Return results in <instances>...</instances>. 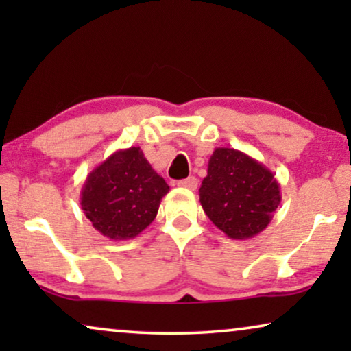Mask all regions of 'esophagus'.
Returning a JSON list of instances; mask_svg holds the SVG:
<instances>
[{
	"mask_svg": "<svg viewBox=\"0 0 351 351\" xmlns=\"http://www.w3.org/2000/svg\"><path fill=\"white\" fill-rule=\"evenodd\" d=\"M180 186V189H186V190H196L198 189V179L196 177H186V179L180 180L179 184H177Z\"/></svg>",
	"mask_w": 351,
	"mask_h": 351,
	"instance_id": "esophagus-1",
	"label": "esophagus"
}]
</instances>
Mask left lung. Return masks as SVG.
Segmentation results:
<instances>
[{
	"instance_id": "left-lung-1",
	"label": "left lung",
	"mask_w": 351,
	"mask_h": 351,
	"mask_svg": "<svg viewBox=\"0 0 351 351\" xmlns=\"http://www.w3.org/2000/svg\"><path fill=\"white\" fill-rule=\"evenodd\" d=\"M199 201L215 227L233 239L263 232L281 203L280 184L270 169L234 148H215Z\"/></svg>"
}]
</instances>
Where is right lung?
Wrapping results in <instances>:
<instances>
[{"label":"right lung","instance_id":"obj_1","mask_svg":"<svg viewBox=\"0 0 351 351\" xmlns=\"http://www.w3.org/2000/svg\"><path fill=\"white\" fill-rule=\"evenodd\" d=\"M167 191L169 185L153 171L141 147L124 148L86 177L81 209L104 237L132 239L155 220Z\"/></svg>","mask_w":351,"mask_h":351}]
</instances>
